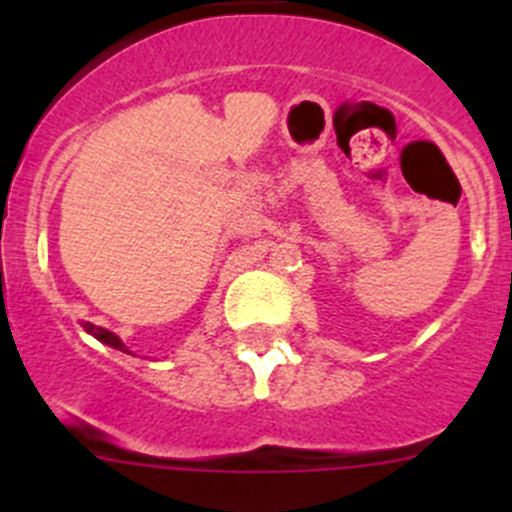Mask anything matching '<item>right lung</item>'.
Masks as SVG:
<instances>
[{
  "mask_svg": "<svg viewBox=\"0 0 512 512\" xmlns=\"http://www.w3.org/2000/svg\"><path fill=\"white\" fill-rule=\"evenodd\" d=\"M81 327H84L86 334H91V337L98 339V342H101V344H106V347H113V349H118V352L131 354V352H128L126 344L121 342V337H118V334H113L111 329L96 327V324H91V322H81Z\"/></svg>",
  "mask_w": 512,
  "mask_h": 512,
  "instance_id": "right-lung-1",
  "label": "right lung"
}]
</instances>
